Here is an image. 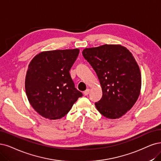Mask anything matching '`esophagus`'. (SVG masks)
<instances>
[{"instance_id": "esophagus-1", "label": "esophagus", "mask_w": 161, "mask_h": 161, "mask_svg": "<svg viewBox=\"0 0 161 161\" xmlns=\"http://www.w3.org/2000/svg\"><path fill=\"white\" fill-rule=\"evenodd\" d=\"M90 89H87V90H86V91H84V93L85 96H87V95L89 94V93H90Z\"/></svg>"}]
</instances>
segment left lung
<instances>
[{
    "label": "left lung",
    "mask_w": 161,
    "mask_h": 161,
    "mask_svg": "<svg viewBox=\"0 0 161 161\" xmlns=\"http://www.w3.org/2000/svg\"><path fill=\"white\" fill-rule=\"evenodd\" d=\"M82 54L102 86V97L95 103L97 109L107 118H120L133 108L141 93V75L134 56L120 44L85 48Z\"/></svg>",
    "instance_id": "8db88e82"
}]
</instances>
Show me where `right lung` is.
I'll list each match as a JSON object with an SVG mask.
<instances>
[{"instance_id": "right-lung-1", "label": "right lung", "mask_w": 161, "mask_h": 161, "mask_svg": "<svg viewBox=\"0 0 161 161\" xmlns=\"http://www.w3.org/2000/svg\"><path fill=\"white\" fill-rule=\"evenodd\" d=\"M79 52L78 48L44 51L30 62L26 93L29 103L41 116L50 120L61 119L82 96L69 74Z\"/></svg>"}]
</instances>
